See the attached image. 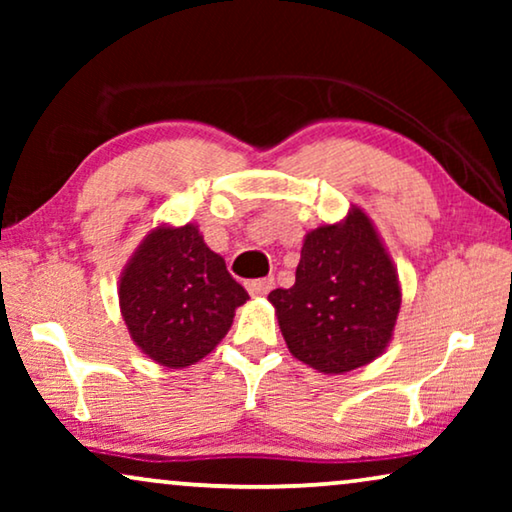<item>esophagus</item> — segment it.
<instances>
[{
	"label": "esophagus",
	"instance_id": "esophagus-1",
	"mask_svg": "<svg viewBox=\"0 0 512 512\" xmlns=\"http://www.w3.org/2000/svg\"><path fill=\"white\" fill-rule=\"evenodd\" d=\"M272 286H275V279L272 277H263V279H254V282L247 284V291L251 296H268L272 291Z\"/></svg>",
	"mask_w": 512,
	"mask_h": 512
}]
</instances>
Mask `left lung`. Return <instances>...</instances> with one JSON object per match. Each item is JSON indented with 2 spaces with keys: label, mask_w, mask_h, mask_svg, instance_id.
Masks as SVG:
<instances>
[{
  "label": "left lung",
  "mask_w": 512,
  "mask_h": 512,
  "mask_svg": "<svg viewBox=\"0 0 512 512\" xmlns=\"http://www.w3.org/2000/svg\"><path fill=\"white\" fill-rule=\"evenodd\" d=\"M268 300L289 352L319 373L342 375L387 349L401 282L375 223L352 205L340 223L305 235L296 284Z\"/></svg>",
  "instance_id": "8db88e82"
}]
</instances>
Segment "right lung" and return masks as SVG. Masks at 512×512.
Segmentation results:
<instances>
[{"label": "right lung", "instance_id": "obj_1", "mask_svg": "<svg viewBox=\"0 0 512 512\" xmlns=\"http://www.w3.org/2000/svg\"><path fill=\"white\" fill-rule=\"evenodd\" d=\"M249 293L195 223H160L121 272L118 303L130 338L151 361L186 368L212 352Z\"/></svg>", "mask_w": 512, "mask_h": 512}]
</instances>
